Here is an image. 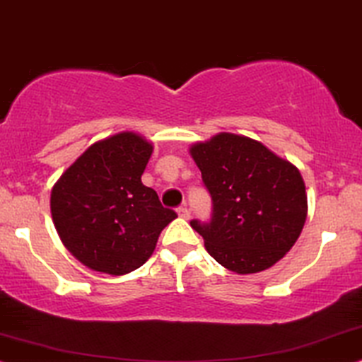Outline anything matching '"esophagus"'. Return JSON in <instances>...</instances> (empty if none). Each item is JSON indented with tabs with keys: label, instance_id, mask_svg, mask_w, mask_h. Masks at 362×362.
I'll list each match as a JSON object with an SVG mask.
<instances>
[{
	"label": "esophagus",
	"instance_id": "obj_1",
	"mask_svg": "<svg viewBox=\"0 0 362 362\" xmlns=\"http://www.w3.org/2000/svg\"><path fill=\"white\" fill-rule=\"evenodd\" d=\"M177 215H180L182 220H189L191 213H189V209L186 208V206H181V208H177Z\"/></svg>",
	"mask_w": 362,
	"mask_h": 362
}]
</instances>
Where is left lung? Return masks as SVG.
<instances>
[{
	"mask_svg": "<svg viewBox=\"0 0 362 362\" xmlns=\"http://www.w3.org/2000/svg\"><path fill=\"white\" fill-rule=\"evenodd\" d=\"M189 153L211 196V220H191L209 255L240 275L279 262L307 218L298 169L262 142L230 132L198 142Z\"/></svg>",
	"mask_w": 362,
	"mask_h": 362,
	"instance_id": "8db88e82",
	"label": "left lung"
}]
</instances>
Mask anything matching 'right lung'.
Instances as JSON below:
<instances>
[{
  "label": "right lung",
  "mask_w": 362,
  "mask_h": 362,
  "mask_svg": "<svg viewBox=\"0 0 362 362\" xmlns=\"http://www.w3.org/2000/svg\"><path fill=\"white\" fill-rule=\"evenodd\" d=\"M153 146L134 132L95 142L52 189L50 208L62 242L88 269L124 275L144 265L176 218L141 176Z\"/></svg>",
  "instance_id": "1"
}]
</instances>
